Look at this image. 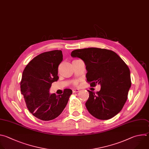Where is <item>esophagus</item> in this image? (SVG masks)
Here are the masks:
<instances>
[{
  "instance_id": "esophagus-1",
  "label": "esophagus",
  "mask_w": 149,
  "mask_h": 149,
  "mask_svg": "<svg viewBox=\"0 0 149 149\" xmlns=\"http://www.w3.org/2000/svg\"><path fill=\"white\" fill-rule=\"evenodd\" d=\"M72 91H73V93H77V92H79V89H77V88H74V89H73Z\"/></svg>"
}]
</instances>
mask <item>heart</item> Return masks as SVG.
<instances>
[{
  "instance_id": "1",
  "label": "heart",
  "mask_w": 149,
  "mask_h": 149,
  "mask_svg": "<svg viewBox=\"0 0 149 149\" xmlns=\"http://www.w3.org/2000/svg\"><path fill=\"white\" fill-rule=\"evenodd\" d=\"M74 84H77V81H75V82H74Z\"/></svg>"
}]
</instances>
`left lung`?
I'll list each match as a JSON object with an SVG mask.
<instances>
[{
    "instance_id": "8db88e82",
    "label": "left lung",
    "mask_w": 149,
    "mask_h": 149,
    "mask_svg": "<svg viewBox=\"0 0 149 149\" xmlns=\"http://www.w3.org/2000/svg\"><path fill=\"white\" fill-rule=\"evenodd\" d=\"M71 56L84 62L86 77L91 86L100 84L99 92L88 91L86 107L93 116L108 120L123 107L131 86L129 68L120 57L112 50L90 47L72 51Z\"/></svg>"
}]
</instances>
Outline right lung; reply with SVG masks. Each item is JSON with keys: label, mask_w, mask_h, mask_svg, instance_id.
Returning a JSON list of instances; mask_svg holds the SVG:
<instances>
[{"label": "right lung", "mask_w": 149, "mask_h": 149, "mask_svg": "<svg viewBox=\"0 0 149 149\" xmlns=\"http://www.w3.org/2000/svg\"><path fill=\"white\" fill-rule=\"evenodd\" d=\"M62 61L61 50L44 52L34 57L23 72L21 93L29 111L40 120L49 121L58 117L72 94L69 88L59 95L49 93L52 83L58 79V66Z\"/></svg>", "instance_id": "right-lung-1"}]
</instances>
